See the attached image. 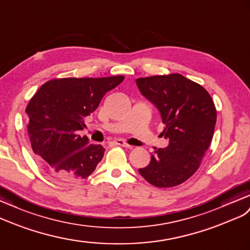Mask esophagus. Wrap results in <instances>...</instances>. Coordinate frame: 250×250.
<instances>
[{"label": "esophagus", "instance_id": "esophagus-1", "mask_svg": "<svg viewBox=\"0 0 250 250\" xmlns=\"http://www.w3.org/2000/svg\"><path fill=\"white\" fill-rule=\"evenodd\" d=\"M115 144H116L117 146H125V148H129V149H132L133 146H130L129 144H126L125 140H123V139H116L114 142Z\"/></svg>", "mask_w": 250, "mask_h": 250}]
</instances>
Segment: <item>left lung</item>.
<instances>
[{
  "mask_svg": "<svg viewBox=\"0 0 250 250\" xmlns=\"http://www.w3.org/2000/svg\"><path fill=\"white\" fill-rule=\"evenodd\" d=\"M145 97L161 112L167 148L156 149L150 164L138 172L158 188L181 185L200 168L212 140L216 110L209 93L181 74L136 79Z\"/></svg>",
  "mask_w": 250,
  "mask_h": 250,
  "instance_id": "obj_1",
  "label": "left lung"
}]
</instances>
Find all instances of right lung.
I'll return each mask as SVG.
<instances>
[{
  "label": "right lung",
  "mask_w": 250,
  "mask_h": 250,
  "mask_svg": "<svg viewBox=\"0 0 250 250\" xmlns=\"http://www.w3.org/2000/svg\"><path fill=\"white\" fill-rule=\"evenodd\" d=\"M124 76L61 78L44 83L26 107L27 133L42 169L60 182L86 178L104 157L101 145H88L79 131L101 99Z\"/></svg>",
  "instance_id": "right-lung-1"
}]
</instances>
